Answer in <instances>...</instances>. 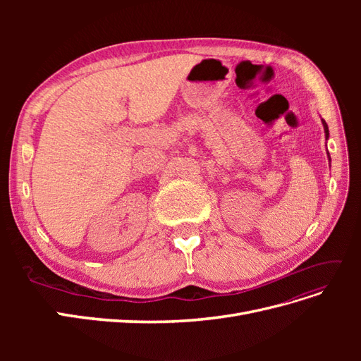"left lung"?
<instances>
[{
	"label": "left lung",
	"instance_id": "left-lung-1",
	"mask_svg": "<svg viewBox=\"0 0 361 361\" xmlns=\"http://www.w3.org/2000/svg\"><path fill=\"white\" fill-rule=\"evenodd\" d=\"M322 125H324V130H325V138H329V126H326V123H325V120H322ZM330 157V155H329Z\"/></svg>",
	"mask_w": 361,
	"mask_h": 361
}]
</instances>
